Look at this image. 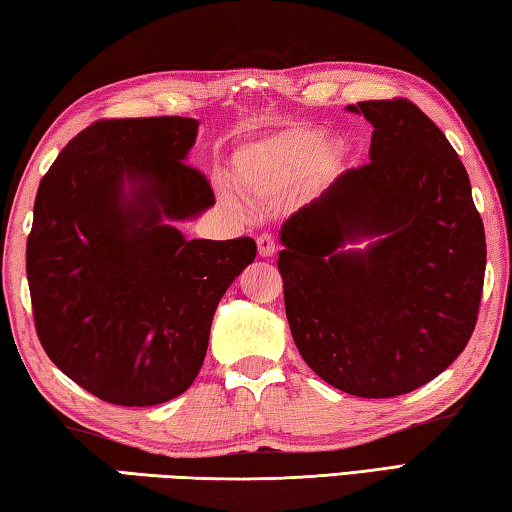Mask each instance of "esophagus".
Returning <instances> with one entry per match:
<instances>
[{"mask_svg":"<svg viewBox=\"0 0 512 512\" xmlns=\"http://www.w3.org/2000/svg\"><path fill=\"white\" fill-rule=\"evenodd\" d=\"M258 254H261L263 258H270L274 256V238L270 236V233H263V236H258Z\"/></svg>","mask_w":512,"mask_h":512,"instance_id":"esophagus-1","label":"esophagus"}]
</instances>
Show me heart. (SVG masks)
<instances>
[{
	"instance_id": "b5f03b06",
	"label": "heart",
	"mask_w": 512,
	"mask_h": 512,
	"mask_svg": "<svg viewBox=\"0 0 512 512\" xmlns=\"http://www.w3.org/2000/svg\"><path fill=\"white\" fill-rule=\"evenodd\" d=\"M317 161L335 163V147L326 145L324 131L288 127L242 147L236 154V177L254 195L272 197L295 186Z\"/></svg>"
}]
</instances>
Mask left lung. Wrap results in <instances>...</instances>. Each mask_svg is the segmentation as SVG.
<instances>
[{
  "instance_id": "obj_1",
  "label": "left lung",
  "mask_w": 512,
  "mask_h": 512,
  "mask_svg": "<svg viewBox=\"0 0 512 512\" xmlns=\"http://www.w3.org/2000/svg\"><path fill=\"white\" fill-rule=\"evenodd\" d=\"M372 124L370 163L281 226L279 272L301 358L365 399L413 392L454 363L479 315L485 231L445 133L408 99L347 106ZM377 240L367 250L351 241Z\"/></svg>"
}]
</instances>
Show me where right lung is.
Wrapping results in <instances>:
<instances>
[{
	"label": "right lung",
	"instance_id": "obj_1",
	"mask_svg": "<svg viewBox=\"0 0 512 512\" xmlns=\"http://www.w3.org/2000/svg\"><path fill=\"white\" fill-rule=\"evenodd\" d=\"M192 117L99 120L38 186L27 279L40 345L90 395L156 406L204 363L215 308L256 242L186 240L177 222L215 204L186 163Z\"/></svg>",
	"mask_w": 512,
	"mask_h": 512
}]
</instances>
